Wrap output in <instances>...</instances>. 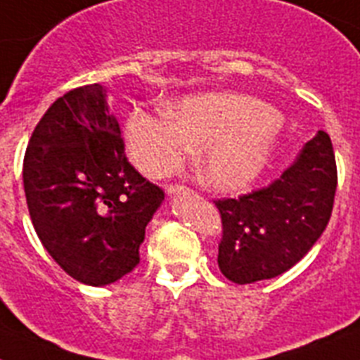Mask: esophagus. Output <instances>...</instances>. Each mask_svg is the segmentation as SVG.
I'll return each instance as SVG.
<instances>
[{
    "label": "esophagus",
    "instance_id": "34e87169",
    "mask_svg": "<svg viewBox=\"0 0 360 360\" xmlns=\"http://www.w3.org/2000/svg\"><path fill=\"white\" fill-rule=\"evenodd\" d=\"M190 190L186 186H168L166 190V194L170 195V198H175V195H183V194H188Z\"/></svg>",
    "mask_w": 360,
    "mask_h": 360
}]
</instances>
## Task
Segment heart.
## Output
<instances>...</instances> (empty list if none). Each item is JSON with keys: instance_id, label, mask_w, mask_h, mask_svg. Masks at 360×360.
<instances>
[{"instance_id": "obj_1", "label": "heart", "mask_w": 360, "mask_h": 360, "mask_svg": "<svg viewBox=\"0 0 360 360\" xmlns=\"http://www.w3.org/2000/svg\"><path fill=\"white\" fill-rule=\"evenodd\" d=\"M280 113L243 93L210 91L181 98L170 110H134L124 124L131 161L162 177L198 153L203 185L240 192L264 174L280 144Z\"/></svg>"}]
</instances>
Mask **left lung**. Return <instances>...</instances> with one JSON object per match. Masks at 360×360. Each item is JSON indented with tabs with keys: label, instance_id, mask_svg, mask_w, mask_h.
<instances>
[{
	"label": "left lung",
	"instance_id": "8db88e82",
	"mask_svg": "<svg viewBox=\"0 0 360 360\" xmlns=\"http://www.w3.org/2000/svg\"><path fill=\"white\" fill-rule=\"evenodd\" d=\"M335 190L331 139L319 131L273 185L216 201L223 223L219 271L240 285L289 271L328 226Z\"/></svg>",
	"mask_w": 360,
	"mask_h": 360
}]
</instances>
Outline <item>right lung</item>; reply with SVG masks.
<instances>
[{"label": "right lung", "instance_id": "obj_1", "mask_svg": "<svg viewBox=\"0 0 360 360\" xmlns=\"http://www.w3.org/2000/svg\"><path fill=\"white\" fill-rule=\"evenodd\" d=\"M23 188L41 245L93 288L134 271L146 225L165 201L124 155L101 84L68 91L45 111L27 146Z\"/></svg>", "mask_w": 360, "mask_h": 360}]
</instances>
